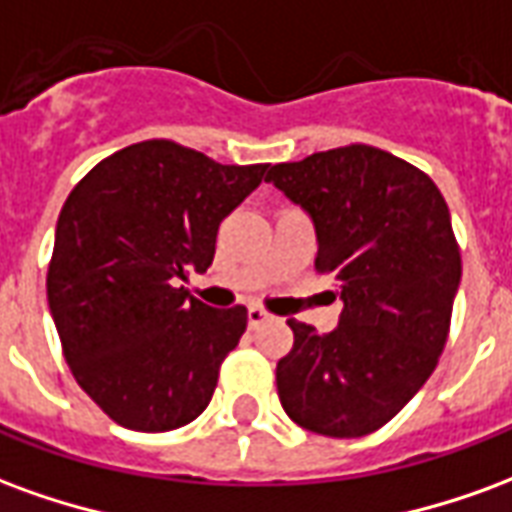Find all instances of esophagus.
Here are the masks:
<instances>
[{"label":"esophagus","mask_w":512,"mask_h":512,"mask_svg":"<svg viewBox=\"0 0 512 512\" xmlns=\"http://www.w3.org/2000/svg\"><path fill=\"white\" fill-rule=\"evenodd\" d=\"M246 321H249V329H257L260 323L268 321V312L263 310V307H249V312H246Z\"/></svg>","instance_id":"34e87169"}]
</instances>
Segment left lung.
<instances>
[{
    "label": "left lung",
    "instance_id": "8db88e82",
    "mask_svg": "<svg viewBox=\"0 0 512 512\" xmlns=\"http://www.w3.org/2000/svg\"><path fill=\"white\" fill-rule=\"evenodd\" d=\"M266 180L312 216L315 268L334 274L343 299L334 332L288 321L282 408L321 436H367L439 365L461 282L450 208L422 169L359 142L274 164Z\"/></svg>",
    "mask_w": 512,
    "mask_h": 512
}]
</instances>
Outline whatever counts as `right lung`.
I'll list each match as a JSON object with an SVG mask.
<instances>
[{
  "label": "right lung",
  "mask_w": 512,
  "mask_h": 512,
  "mask_svg": "<svg viewBox=\"0 0 512 512\" xmlns=\"http://www.w3.org/2000/svg\"><path fill=\"white\" fill-rule=\"evenodd\" d=\"M268 164H219L172 139L98 161L62 205L46 274L76 384L117 425L164 433L211 403L246 307L213 310L180 279L208 271L224 216Z\"/></svg>",
  "instance_id": "obj_1"
}]
</instances>
